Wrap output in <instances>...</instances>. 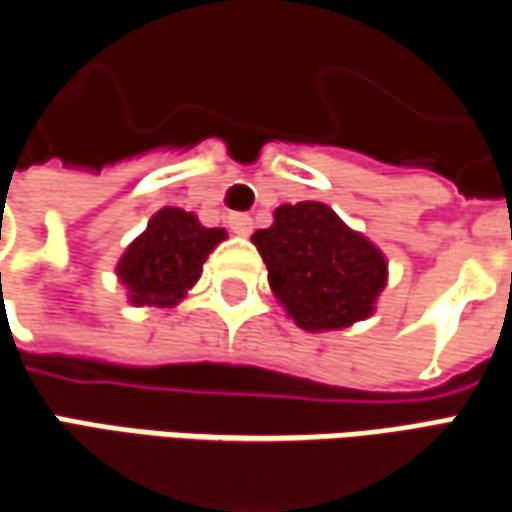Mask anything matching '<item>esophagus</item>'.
Instances as JSON below:
<instances>
[{
  "label": "esophagus",
  "instance_id": "obj_1",
  "mask_svg": "<svg viewBox=\"0 0 512 512\" xmlns=\"http://www.w3.org/2000/svg\"><path fill=\"white\" fill-rule=\"evenodd\" d=\"M228 228L236 236H248L253 231V220H250L248 214H228Z\"/></svg>",
  "mask_w": 512,
  "mask_h": 512
}]
</instances>
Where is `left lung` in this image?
I'll return each instance as SVG.
<instances>
[{
    "instance_id": "obj_1",
    "label": "left lung",
    "mask_w": 512,
    "mask_h": 512,
    "mask_svg": "<svg viewBox=\"0 0 512 512\" xmlns=\"http://www.w3.org/2000/svg\"><path fill=\"white\" fill-rule=\"evenodd\" d=\"M250 242L262 253L278 303L306 331H337L365 320L387 284L382 250L326 203L278 206L273 225Z\"/></svg>"
}]
</instances>
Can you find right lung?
<instances>
[{
  "mask_svg": "<svg viewBox=\"0 0 512 512\" xmlns=\"http://www.w3.org/2000/svg\"><path fill=\"white\" fill-rule=\"evenodd\" d=\"M225 239L222 228L200 225L192 211L164 206L144 234L122 253L116 276L133 306H175L197 284L203 262Z\"/></svg>",
  "mask_w": 512,
  "mask_h": 512,
  "instance_id": "obj_1",
  "label": "right lung"
}]
</instances>
